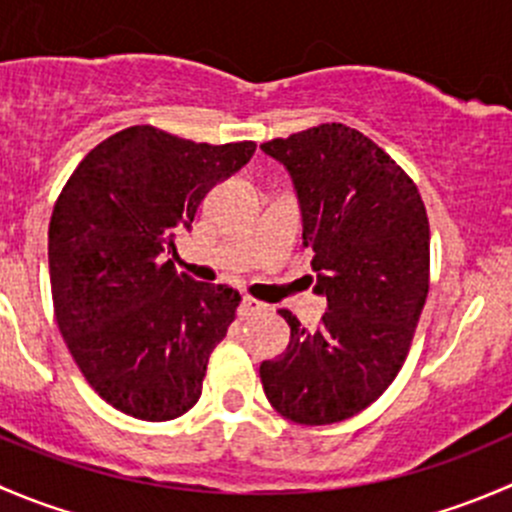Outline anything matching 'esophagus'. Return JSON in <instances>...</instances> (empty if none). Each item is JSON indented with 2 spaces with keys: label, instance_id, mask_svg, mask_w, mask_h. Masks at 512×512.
Here are the masks:
<instances>
[{
  "label": "esophagus",
  "instance_id": "1",
  "mask_svg": "<svg viewBox=\"0 0 512 512\" xmlns=\"http://www.w3.org/2000/svg\"><path fill=\"white\" fill-rule=\"evenodd\" d=\"M260 312H267V304H262L260 299H255V297H242V302H240V314L242 317H252V314H260Z\"/></svg>",
  "mask_w": 512,
  "mask_h": 512
}]
</instances>
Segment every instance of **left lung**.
<instances>
[{"label":"left lung","instance_id":"8db88e82","mask_svg":"<svg viewBox=\"0 0 512 512\" xmlns=\"http://www.w3.org/2000/svg\"><path fill=\"white\" fill-rule=\"evenodd\" d=\"M260 148L292 178L314 292L327 297L314 332L280 309L289 344L260 364L262 389L289 421L327 426L374 404L404 366L428 294L426 208L414 180L344 123Z\"/></svg>","mask_w":512,"mask_h":512}]
</instances>
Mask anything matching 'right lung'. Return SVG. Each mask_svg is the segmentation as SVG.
Instances as JSON below:
<instances>
[{
	"mask_svg": "<svg viewBox=\"0 0 512 512\" xmlns=\"http://www.w3.org/2000/svg\"><path fill=\"white\" fill-rule=\"evenodd\" d=\"M252 153V141L210 146L131 126L98 143L61 190L49 223L56 324L113 409L170 421L200 399L240 294L195 282L163 255Z\"/></svg>",
	"mask_w": 512,
	"mask_h": 512,
	"instance_id": "1",
	"label": "right lung"
}]
</instances>
